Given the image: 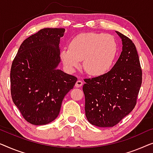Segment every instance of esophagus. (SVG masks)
I'll list each match as a JSON object with an SVG mask.
<instances>
[{
  "instance_id": "34e87169",
  "label": "esophagus",
  "mask_w": 153,
  "mask_h": 153,
  "mask_svg": "<svg viewBox=\"0 0 153 153\" xmlns=\"http://www.w3.org/2000/svg\"><path fill=\"white\" fill-rule=\"evenodd\" d=\"M82 85H83L82 82L81 80H77L76 82V85H75V86H76V87L78 88V87H81L82 86Z\"/></svg>"
}]
</instances>
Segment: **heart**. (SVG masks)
Returning <instances> with one entry per match:
<instances>
[{"label":"heart","mask_w":153,"mask_h":153,"mask_svg":"<svg viewBox=\"0 0 153 153\" xmlns=\"http://www.w3.org/2000/svg\"><path fill=\"white\" fill-rule=\"evenodd\" d=\"M118 53L117 41L103 33H84L77 34L69 43V48L60 52L62 63L74 71L83 60V68L89 75L102 76L110 70Z\"/></svg>","instance_id":"1"}]
</instances>
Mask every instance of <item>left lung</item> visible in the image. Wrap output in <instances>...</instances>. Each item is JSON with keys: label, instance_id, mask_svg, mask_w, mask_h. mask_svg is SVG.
<instances>
[{"label": "left lung", "instance_id": "left-lung-1", "mask_svg": "<svg viewBox=\"0 0 153 153\" xmlns=\"http://www.w3.org/2000/svg\"><path fill=\"white\" fill-rule=\"evenodd\" d=\"M122 51L112 68L102 76L85 79V114L90 123L113 127L134 108L142 82V71L134 43L116 31Z\"/></svg>", "mask_w": 153, "mask_h": 153}]
</instances>
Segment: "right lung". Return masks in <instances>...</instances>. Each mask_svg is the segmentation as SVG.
<instances>
[{
	"instance_id": "1",
	"label": "right lung",
	"mask_w": 153,
	"mask_h": 153,
	"mask_svg": "<svg viewBox=\"0 0 153 153\" xmlns=\"http://www.w3.org/2000/svg\"><path fill=\"white\" fill-rule=\"evenodd\" d=\"M64 28H44L23 41L10 73L12 100L30 123L41 126L58 117L62 100L77 77L57 67Z\"/></svg>"
}]
</instances>
